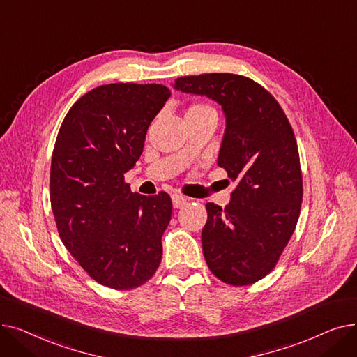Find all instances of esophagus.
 I'll return each mask as SVG.
<instances>
[{"mask_svg": "<svg viewBox=\"0 0 357 357\" xmlns=\"http://www.w3.org/2000/svg\"><path fill=\"white\" fill-rule=\"evenodd\" d=\"M172 204H174V208H182L186 204V198L182 195H172Z\"/></svg>", "mask_w": 357, "mask_h": 357, "instance_id": "1", "label": "esophagus"}]
</instances>
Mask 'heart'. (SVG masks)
Segmentation results:
<instances>
[{"instance_id": "heart-1", "label": "heart", "mask_w": 357, "mask_h": 357, "mask_svg": "<svg viewBox=\"0 0 357 357\" xmlns=\"http://www.w3.org/2000/svg\"><path fill=\"white\" fill-rule=\"evenodd\" d=\"M195 111H214L211 107L205 105V104H197V105H192L188 112H195Z\"/></svg>"}]
</instances>
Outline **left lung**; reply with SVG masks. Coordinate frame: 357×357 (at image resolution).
<instances>
[{
  "mask_svg": "<svg viewBox=\"0 0 357 357\" xmlns=\"http://www.w3.org/2000/svg\"><path fill=\"white\" fill-rule=\"evenodd\" d=\"M172 86L215 101L226 117L217 163L237 186L224 208L205 205L202 252L222 282L255 284L275 268L301 211L303 175L292 127L271 93L241 75L181 77Z\"/></svg>",
  "mask_w": 357,
  "mask_h": 357,
  "instance_id": "left-lung-1",
  "label": "left lung"
}]
</instances>
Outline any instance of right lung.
I'll use <instances>...</instances> for the list:
<instances>
[{
	"mask_svg": "<svg viewBox=\"0 0 357 357\" xmlns=\"http://www.w3.org/2000/svg\"><path fill=\"white\" fill-rule=\"evenodd\" d=\"M169 97L159 84L93 88L72 105L54 143L50 202L61 240L92 279L112 289L143 285L162 260L171 197L131 192L124 174Z\"/></svg>",
	"mask_w": 357,
	"mask_h": 357,
	"instance_id": "obj_1",
	"label": "right lung"
}]
</instances>
